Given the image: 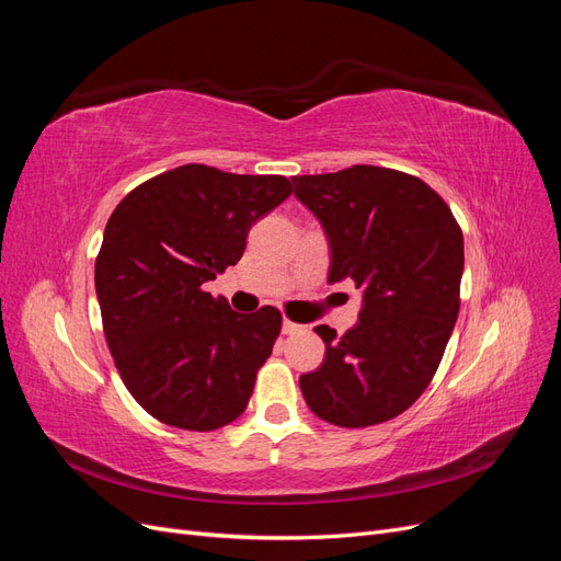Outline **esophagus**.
<instances>
[{
  "mask_svg": "<svg viewBox=\"0 0 561 561\" xmlns=\"http://www.w3.org/2000/svg\"><path fill=\"white\" fill-rule=\"evenodd\" d=\"M304 328L299 325V322H295V320H290V318H283V334H297V332H301Z\"/></svg>",
  "mask_w": 561,
  "mask_h": 561,
  "instance_id": "1",
  "label": "esophagus"
}]
</instances>
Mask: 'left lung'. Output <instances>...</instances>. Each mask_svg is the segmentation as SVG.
<instances>
[{
	"mask_svg": "<svg viewBox=\"0 0 561 561\" xmlns=\"http://www.w3.org/2000/svg\"><path fill=\"white\" fill-rule=\"evenodd\" d=\"M295 196L330 241V283L363 293L358 325L336 336L299 386L311 412L342 428L402 414L435 377L461 307L463 233L431 186L393 168L295 175Z\"/></svg>",
	"mask_w": 561,
	"mask_h": 561,
	"instance_id": "left-lung-1",
	"label": "left lung"
}]
</instances>
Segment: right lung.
Listing matches in <instances>:
<instances>
[{"instance_id": "obj_1", "label": "right lung", "mask_w": 561, "mask_h": 561, "mask_svg": "<svg viewBox=\"0 0 561 561\" xmlns=\"http://www.w3.org/2000/svg\"><path fill=\"white\" fill-rule=\"evenodd\" d=\"M290 194L283 175L186 163L114 208L95 257L103 330L128 393L161 423L206 433L245 412L283 316L236 313L203 283L243 257L250 227Z\"/></svg>"}]
</instances>
